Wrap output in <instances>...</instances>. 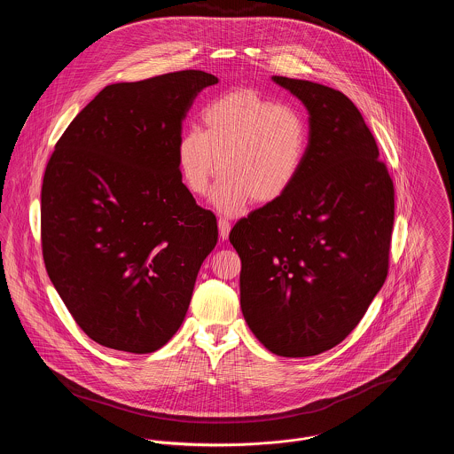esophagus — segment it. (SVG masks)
<instances>
[{"label": "esophagus", "mask_w": 454, "mask_h": 454, "mask_svg": "<svg viewBox=\"0 0 454 454\" xmlns=\"http://www.w3.org/2000/svg\"><path fill=\"white\" fill-rule=\"evenodd\" d=\"M218 231H220V238L222 239H227L229 238V232H231V222L223 216L218 218Z\"/></svg>", "instance_id": "obj_1"}]
</instances>
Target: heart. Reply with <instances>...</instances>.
<instances>
[{
    "label": "heart",
    "mask_w": 454,
    "mask_h": 454,
    "mask_svg": "<svg viewBox=\"0 0 454 454\" xmlns=\"http://www.w3.org/2000/svg\"><path fill=\"white\" fill-rule=\"evenodd\" d=\"M202 129L191 128L178 141L176 162L185 187L207 192L223 171L213 200L225 213L250 199L269 204L288 194L306 162L309 126L292 103L241 89L211 99L200 112Z\"/></svg>",
    "instance_id": "b5f03b06"
}]
</instances>
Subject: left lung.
<instances>
[{
    "mask_svg": "<svg viewBox=\"0 0 454 454\" xmlns=\"http://www.w3.org/2000/svg\"><path fill=\"white\" fill-rule=\"evenodd\" d=\"M309 112V146L292 191L231 231L241 309L279 356H313L360 324L389 269L395 189L353 101L322 83L272 76Z\"/></svg>",
    "mask_w": 454,
    "mask_h": 454,
    "instance_id": "obj_1",
    "label": "left lung"
}]
</instances>
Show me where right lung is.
Here are the masks:
<instances>
[{"label":"right lung","instance_id":"1","mask_svg":"<svg viewBox=\"0 0 454 454\" xmlns=\"http://www.w3.org/2000/svg\"><path fill=\"white\" fill-rule=\"evenodd\" d=\"M215 74L185 69L105 87L67 126L42 185V252L76 325L136 355L184 322L218 241L216 216L182 184L176 148Z\"/></svg>","mask_w":454,"mask_h":454}]
</instances>
